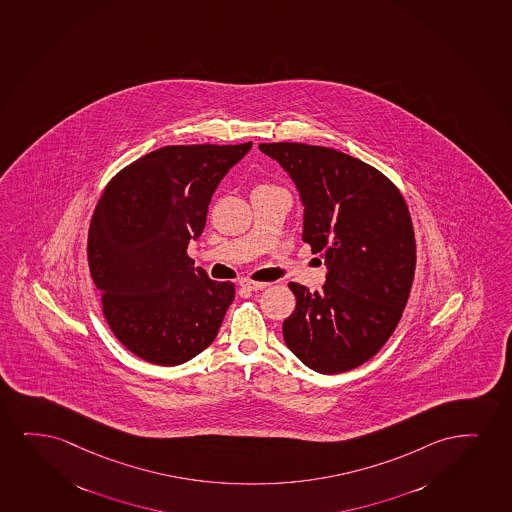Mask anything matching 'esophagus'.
Instances as JSON below:
<instances>
[{
	"instance_id": "esophagus-1",
	"label": "esophagus",
	"mask_w": 512,
	"mask_h": 512,
	"mask_svg": "<svg viewBox=\"0 0 512 512\" xmlns=\"http://www.w3.org/2000/svg\"><path fill=\"white\" fill-rule=\"evenodd\" d=\"M239 286H241V288H245L248 292H259V290H264V288H266L267 283L252 281V279H241V281H239Z\"/></svg>"
}]
</instances>
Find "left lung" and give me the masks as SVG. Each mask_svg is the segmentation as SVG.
Wrapping results in <instances>:
<instances>
[{"label": "left lung", "instance_id": "8db88e82", "mask_svg": "<svg viewBox=\"0 0 512 512\" xmlns=\"http://www.w3.org/2000/svg\"><path fill=\"white\" fill-rule=\"evenodd\" d=\"M295 182L302 239L325 259V285L290 283L297 306L283 323L286 346L311 370L349 372L396 330L412 290L417 250L398 187L349 154L299 142L260 144Z\"/></svg>", "mask_w": 512, "mask_h": 512}]
</instances>
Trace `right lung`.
<instances>
[{
	"mask_svg": "<svg viewBox=\"0 0 512 512\" xmlns=\"http://www.w3.org/2000/svg\"><path fill=\"white\" fill-rule=\"evenodd\" d=\"M252 142L166 146L116 173L88 231V266L107 325L128 351L161 366L212 344L234 285L208 278L187 255L213 193Z\"/></svg>",
	"mask_w": 512,
	"mask_h": 512,
	"instance_id": "1",
	"label": "right lung"
}]
</instances>
